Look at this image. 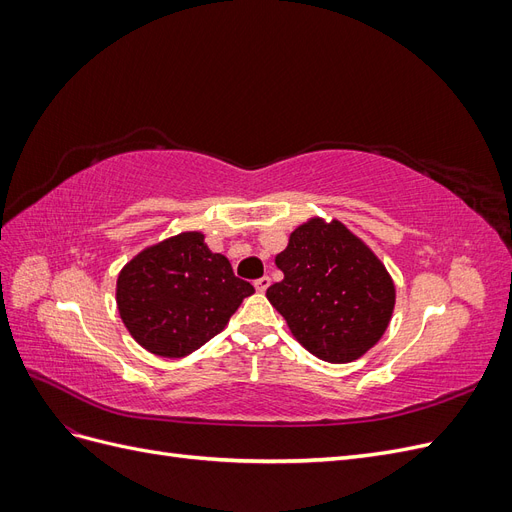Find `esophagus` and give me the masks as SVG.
<instances>
[{
  "label": "esophagus",
  "mask_w": 512,
  "mask_h": 512,
  "mask_svg": "<svg viewBox=\"0 0 512 512\" xmlns=\"http://www.w3.org/2000/svg\"><path fill=\"white\" fill-rule=\"evenodd\" d=\"M254 286H256V290H258V292H265V290L271 286V277H267V275H265V277H260V280H256V282H254Z\"/></svg>",
  "instance_id": "1"
}]
</instances>
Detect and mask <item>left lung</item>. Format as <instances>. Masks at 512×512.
I'll return each instance as SVG.
<instances>
[{
  "label": "left lung",
  "mask_w": 512,
  "mask_h": 512,
  "mask_svg": "<svg viewBox=\"0 0 512 512\" xmlns=\"http://www.w3.org/2000/svg\"><path fill=\"white\" fill-rule=\"evenodd\" d=\"M267 290L294 339L327 363H352L389 329L395 282L371 247L339 220L309 218L275 256Z\"/></svg>",
  "instance_id": "1"
}]
</instances>
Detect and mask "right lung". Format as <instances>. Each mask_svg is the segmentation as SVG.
<instances>
[{
	"label": "right lung",
	"instance_id": "right-lung-1",
	"mask_svg": "<svg viewBox=\"0 0 512 512\" xmlns=\"http://www.w3.org/2000/svg\"><path fill=\"white\" fill-rule=\"evenodd\" d=\"M254 286L213 254L205 235L185 230L138 252L117 277V309L147 352L181 359L224 331Z\"/></svg>",
	"mask_w": 512,
	"mask_h": 512
}]
</instances>
